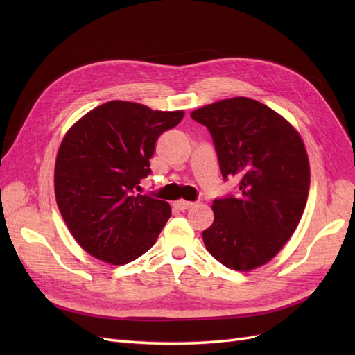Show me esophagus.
<instances>
[{
	"mask_svg": "<svg viewBox=\"0 0 355 355\" xmlns=\"http://www.w3.org/2000/svg\"><path fill=\"white\" fill-rule=\"evenodd\" d=\"M173 206H175L176 209H179V210H187V209L194 206V202H192V201H187V200H178V201H175Z\"/></svg>",
	"mask_w": 355,
	"mask_h": 355,
	"instance_id": "esophagus-1",
	"label": "esophagus"
}]
</instances>
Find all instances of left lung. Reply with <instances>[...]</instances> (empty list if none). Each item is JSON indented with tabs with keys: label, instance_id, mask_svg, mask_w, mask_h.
<instances>
[{
	"label": "left lung",
	"instance_id": "1",
	"mask_svg": "<svg viewBox=\"0 0 355 355\" xmlns=\"http://www.w3.org/2000/svg\"><path fill=\"white\" fill-rule=\"evenodd\" d=\"M191 116L209 128L222 176L240 179L237 196L213 201L202 241L230 270H256L283 249L305 210L311 173L302 137L284 116L241 96Z\"/></svg>",
	"mask_w": 355,
	"mask_h": 355
}]
</instances>
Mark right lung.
<instances>
[{"mask_svg":"<svg viewBox=\"0 0 355 355\" xmlns=\"http://www.w3.org/2000/svg\"><path fill=\"white\" fill-rule=\"evenodd\" d=\"M184 115L111 101L83 115L63 136L55 164L56 202L75 241L96 259L124 265L157 241L170 204L135 189L151 173L157 139Z\"/></svg>","mask_w":355,"mask_h":355,"instance_id":"obj_1","label":"right lung"}]
</instances>
